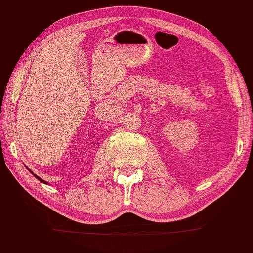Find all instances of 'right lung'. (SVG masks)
Returning a JSON list of instances; mask_svg holds the SVG:
<instances>
[{
  "label": "right lung",
  "mask_w": 253,
  "mask_h": 253,
  "mask_svg": "<svg viewBox=\"0 0 253 253\" xmlns=\"http://www.w3.org/2000/svg\"><path fill=\"white\" fill-rule=\"evenodd\" d=\"M30 172H31V170H30ZM31 173H32V174H33V175H34L35 177H37V179H38L39 181H41V182H43V183H45V184H47V182H45V181H44V180H42V179H40V177H39V176H37V175H35V174H34L33 172H31Z\"/></svg>",
  "instance_id": "add662e5"
}]
</instances>
